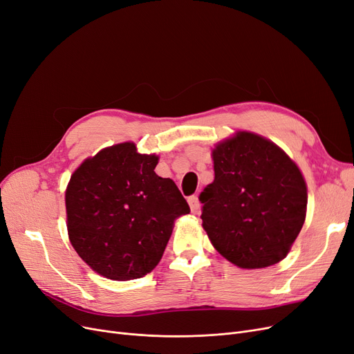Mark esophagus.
<instances>
[{
  "mask_svg": "<svg viewBox=\"0 0 354 354\" xmlns=\"http://www.w3.org/2000/svg\"><path fill=\"white\" fill-rule=\"evenodd\" d=\"M188 204H189L191 211H192L194 214L198 212L199 208H201V204H199V199H198V196H195V195H192V196L188 198Z\"/></svg>",
  "mask_w": 354,
  "mask_h": 354,
  "instance_id": "34e87169",
  "label": "esophagus"
}]
</instances>
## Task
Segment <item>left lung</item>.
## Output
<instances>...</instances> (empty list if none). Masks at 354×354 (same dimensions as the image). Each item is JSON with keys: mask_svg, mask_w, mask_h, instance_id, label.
Here are the masks:
<instances>
[{"mask_svg": "<svg viewBox=\"0 0 354 354\" xmlns=\"http://www.w3.org/2000/svg\"><path fill=\"white\" fill-rule=\"evenodd\" d=\"M212 159L214 180L199 194L212 245L243 269L281 262L305 221L306 185L298 166L248 131L217 145Z\"/></svg>", "mask_w": 354, "mask_h": 354, "instance_id": "left-lung-1", "label": "left lung"}]
</instances>
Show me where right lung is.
I'll use <instances>...</instances> for the list:
<instances>
[{"mask_svg": "<svg viewBox=\"0 0 354 354\" xmlns=\"http://www.w3.org/2000/svg\"><path fill=\"white\" fill-rule=\"evenodd\" d=\"M158 156L133 143L102 149L72 175L65 194L76 253L113 281L142 278L160 262L174 221L189 205L172 179L155 174Z\"/></svg>", "mask_w": 354, "mask_h": 354, "instance_id": "add662e5", "label": "right lung"}]
</instances>
